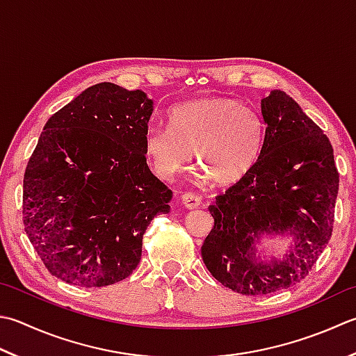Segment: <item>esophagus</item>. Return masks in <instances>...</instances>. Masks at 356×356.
<instances>
[{"instance_id": "obj_1", "label": "esophagus", "mask_w": 356, "mask_h": 356, "mask_svg": "<svg viewBox=\"0 0 356 356\" xmlns=\"http://www.w3.org/2000/svg\"><path fill=\"white\" fill-rule=\"evenodd\" d=\"M182 204L190 208V210H194V208H199L202 204V197L196 193H185L182 196Z\"/></svg>"}]
</instances>
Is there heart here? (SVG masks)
<instances>
[{"mask_svg":"<svg viewBox=\"0 0 356 356\" xmlns=\"http://www.w3.org/2000/svg\"><path fill=\"white\" fill-rule=\"evenodd\" d=\"M264 123L247 104L228 97L185 102L168 113V129L149 128L145 156L162 179L197 165L218 185H233L253 170L264 146Z\"/></svg>","mask_w":356,"mask_h":356,"instance_id":"b5f03b06","label":"heart"}]
</instances>
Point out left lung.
Wrapping results in <instances>:
<instances>
[{"label": "left lung", "instance_id": "8db88e82", "mask_svg": "<svg viewBox=\"0 0 356 356\" xmlns=\"http://www.w3.org/2000/svg\"><path fill=\"white\" fill-rule=\"evenodd\" d=\"M266 136L253 170L210 205L214 227L202 259L222 285L242 295L275 293L301 282L332 238L339 174L332 143L284 90L261 100ZM294 236L282 261L257 263L254 239Z\"/></svg>", "mask_w": 356, "mask_h": 356}]
</instances>
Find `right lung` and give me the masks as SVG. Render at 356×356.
Here are the masks:
<instances>
[{
    "mask_svg": "<svg viewBox=\"0 0 356 356\" xmlns=\"http://www.w3.org/2000/svg\"><path fill=\"white\" fill-rule=\"evenodd\" d=\"M152 102L114 83L88 88L41 132L23 180V224L52 276L106 287L140 262L146 228L172 191L146 165Z\"/></svg>",
    "mask_w": 356,
    "mask_h": 356,
    "instance_id": "add662e5",
    "label": "right lung"
}]
</instances>
